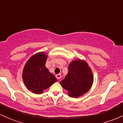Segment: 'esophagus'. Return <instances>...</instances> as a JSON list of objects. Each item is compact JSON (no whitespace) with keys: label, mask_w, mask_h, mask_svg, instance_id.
<instances>
[{"label":"esophagus","mask_w":123,"mask_h":123,"mask_svg":"<svg viewBox=\"0 0 123 123\" xmlns=\"http://www.w3.org/2000/svg\"><path fill=\"white\" fill-rule=\"evenodd\" d=\"M56 78L57 79H60L61 78V74H56Z\"/></svg>","instance_id":"1"}]
</instances>
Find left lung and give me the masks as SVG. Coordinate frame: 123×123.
I'll return each mask as SVG.
<instances>
[{
	"label": "left lung",
	"instance_id": "left-lung-1",
	"mask_svg": "<svg viewBox=\"0 0 123 123\" xmlns=\"http://www.w3.org/2000/svg\"><path fill=\"white\" fill-rule=\"evenodd\" d=\"M68 73L60 82L70 97L77 98L87 92L93 83V75L87 62L82 60L70 63Z\"/></svg>",
	"mask_w": 123,
	"mask_h": 123
}]
</instances>
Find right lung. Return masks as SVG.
I'll return each instance as SVG.
<instances>
[{
    "label": "right lung",
    "mask_w": 123,
    "mask_h": 123,
    "mask_svg": "<svg viewBox=\"0 0 123 123\" xmlns=\"http://www.w3.org/2000/svg\"><path fill=\"white\" fill-rule=\"evenodd\" d=\"M47 55L43 53L35 54L24 66L22 78L25 86L35 94H40L57 81L45 66Z\"/></svg>",
    "instance_id": "add662e5"
}]
</instances>
